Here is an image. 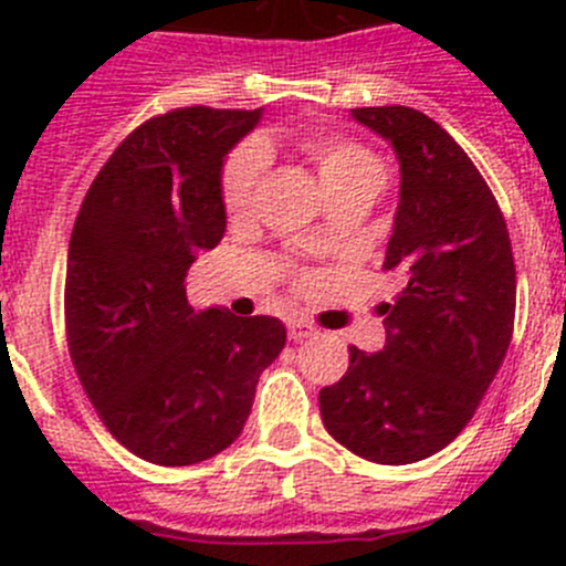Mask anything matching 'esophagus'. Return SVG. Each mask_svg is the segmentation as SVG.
I'll use <instances>...</instances> for the list:
<instances>
[{
  "label": "esophagus",
  "instance_id": "obj_1",
  "mask_svg": "<svg viewBox=\"0 0 566 566\" xmlns=\"http://www.w3.org/2000/svg\"><path fill=\"white\" fill-rule=\"evenodd\" d=\"M287 334L293 342H304V339H310V336H315L317 328L310 323V319H290Z\"/></svg>",
  "mask_w": 566,
  "mask_h": 566
}]
</instances>
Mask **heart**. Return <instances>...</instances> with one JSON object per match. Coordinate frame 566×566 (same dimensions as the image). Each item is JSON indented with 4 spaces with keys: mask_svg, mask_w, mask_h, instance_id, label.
Listing matches in <instances>:
<instances>
[{
    "mask_svg": "<svg viewBox=\"0 0 566 566\" xmlns=\"http://www.w3.org/2000/svg\"><path fill=\"white\" fill-rule=\"evenodd\" d=\"M301 153L315 167L331 199L356 191H378L384 182V164L373 150L334 134H306L298 139ZM268 142L249 139L227 156L221 167V205L230 216H243L254 202L256 186L265 172Z\"/></svg>",
    "mask_w": 566,
    "mask_h": 566,
    "instance_id": "obj_1",
    "label": "heart"
}]
</instances>
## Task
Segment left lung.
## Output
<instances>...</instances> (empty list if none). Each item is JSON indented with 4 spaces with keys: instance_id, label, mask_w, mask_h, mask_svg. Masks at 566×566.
Here are the masks:
<instances>
[{
    "instance_id": "8db88e82",
    "label": "left lung",
    "mask_w": 566,
    "mask_h": 566,
    "mask_svg": "<svg viewBox=\"0 0 566 566\" xmlns=\"http://www.w3.org/2000/svg\"><path fill=\"white\" fill-rule=\"evenodd\" d=\"M353 117L399 158L384 271L405 287L384 304V350L350 347L347 373L319 391V416L358 458L408 465L449 447L493 384L515 328V256L493 191L436 119L410 106Z\"/></svg>"
}]
</instances>
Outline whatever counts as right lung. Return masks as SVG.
<instances>
[{
  "instance_id": "add662e5",
  "label": "right lung",
  "mask_w": 566,
  "mask_h": 566,
  "mask_svg": "<svg viewBox=\"0 0 566 566\" xmlns=\"http://www.w3.org/2000/svg\"><path fill=\"white\" fill-rule=\"evenodd\" d=\"M260 108L182 106L130 130L95 175L67 247L65 334L78 384L136 458L193 465L247 424L287 331L188 304L199 249L224 238L221 164Z\"/></svg>"
}]
</instances>
